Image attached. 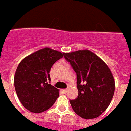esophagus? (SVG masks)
I'll list each match as a JSON object with an SVG mask.
<instances>
[{"instance_id": "34e87169", "label": "esophagus", "mask_w": 131, "mask_h": 131, "mask_svg": "<svg viewBox=\"0 0 131 131\" xmlns=\"http://www.w3.org/2000/svg\"><path fill=\"white\" fill-rule=\"evenodd\" d=\"M62 91H63L64 93H66L68 92V89H63V90H62Z\"/></svg>"}]
</instances>
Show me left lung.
Listing matches in <instances>:
<instances>
[{"label":"left lung","mask_w":131,"mask_h":131,"mask_svg":"<svg viewBox=\"0 0 131 131\" xmlns=\"http://www.w3.org/2000/svg\"><path fill=\"white\" fill-rule=\"evenodd\" d=\"M77 73V98L70 100L75 113L84 119L99 117L113 98L115 82L108 66L93 52L84 49L64 53Z\"/></svg>","instance_id":"8db88e82"}]
</instances>
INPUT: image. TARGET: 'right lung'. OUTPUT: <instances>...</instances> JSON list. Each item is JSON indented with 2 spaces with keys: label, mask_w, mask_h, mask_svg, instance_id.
Masks as SVG:
<instances>
[{
  "label": "right lung",
  "mask_w": 131,
  "mask_h": 131,
  "mask_svg": "<svg viewBox=\"0 0 131 131\" xmlns=\"http://www.w3.org/2000/svg\"><path fill=\"white\" fill-rule=\"evenodd\" d=\"M64 53L45 47L23 59L14 74V88L23 106L33 113L50 108L59 97V90L48 83L53 64Z\"/></svg>",
  "instance_id": "1"
}]
</instances>
